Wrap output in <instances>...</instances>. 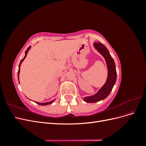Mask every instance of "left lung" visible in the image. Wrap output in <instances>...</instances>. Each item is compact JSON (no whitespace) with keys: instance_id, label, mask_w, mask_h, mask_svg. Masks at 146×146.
<instances>
[{"instance_id":"obj_1","label":"left lung","mask_w":146,"mask_h":146,"mask_svg":"<svg viewBox=\"0 0 146 146\" xmlns=\"http://www.w3.org/2000/svg\"><path fill=\"white\" fill-rule=\"evenodd\" d=\"M94 46L101 55L105 58L108 68V78L105 85L101 88V89L96 93L90 97H86L83 99L84 101L88 103H94L105 99L110 94L113 88L116 81L117 73L116 70V65L113 58L110 55V53L103 44L100 42L94 43Z\"/></svg>"}]
</instances>
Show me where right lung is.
<instances>
[{
  "instance_id": "1",
  "label": "right lung",
  "mask_w": 146,
  "mask_h": 146,
  "mask_svg": "<svg viewBox=\"0 0 146 146\" xmlns=\"http://www.w3.org/2000/svg\"><path fill=\"white\" fill-rule=\"evenodd\" d=\"M30 48H31V46L27 48V49L26 50V51H25V56H24V58L21 60V62H20V63H19V65L18 73H17V76H18V80H19V72H20V67H21V64L22 62H23V61H24V60L25 58V57H26V56H27V53H28L29 50H30ZM55 99H54V100H51V101H50V102H46V103H39V102H35V103H36L37 104H38V105H49V104H52V103L54 102L55 101Z\"/></svg>"
}]
</instances>
